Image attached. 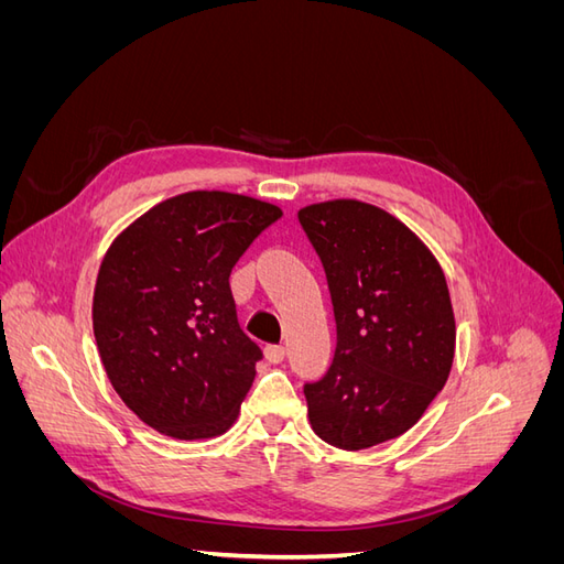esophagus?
<instances>
[{
	"label": "esophagus",
	"mask_w": 564,
	"mask_h": 564,
	"mask_svg": "<svg viewBox=\"0 0 564 564\" xmlns=\"http://www.w3.org/2000/svg\"><path fill=\"white\" fill-rule=\"evenodd\" d=\"M284 346H265V360L272 365H280L284 360Z\"/></svg>",
	"instance_id": "34e87169"
}]
</instances>
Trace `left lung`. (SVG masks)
<instances>
[{
  "instance_id": "left-lung-1",
  "label": "left lung",
  "mask_w": 564,
  "mask_h": 564,
  "mask_svg": "<svg viewBox=\"0 0 564 564\" xmlns=\"http://www.w3.org/2000/svg\"><path fill=\"white\" fill-rule=\"evenodd\" d=\"M299 220L327 272L336 352L305 383L313 431L367 449L406 433L445 388L456 322L433 251L392 214L357 199L303 207Z\"/></svg>"
}]
</instances>
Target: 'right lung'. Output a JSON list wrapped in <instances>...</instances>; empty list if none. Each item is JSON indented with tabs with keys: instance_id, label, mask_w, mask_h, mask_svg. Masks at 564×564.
<instances>
[{
	"instance_id": "add662e5",
	"label": "right lung",
	"mask_w": 564,
	"mask_h": 564,
	"mask_svg": "<svg viewBox=\"0 0 564 564\" xmlns=\"http://www.w3.org/2000/svg\"><path fill=\"white\" fill-rule=\"evenodd\" d=\"M282 209L220 191L169 197L115 237L94 289V336L117 395L176 440L224 435L261 348L237 322L230 272Z\"/></svg>"
}]
</instances>
